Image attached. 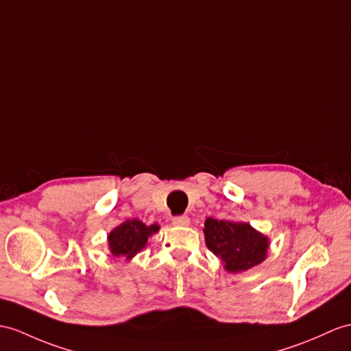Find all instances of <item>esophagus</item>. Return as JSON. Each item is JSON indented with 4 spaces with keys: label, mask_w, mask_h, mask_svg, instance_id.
I'll use <instances>...</instances> for the list:
<instances>
[{
    "label": "esophagus",
    "mask_w": 351,
    "mask_h": 351,
    "mask_svg": "<svg viewBox=\"0 0 351 351\" xmlns=\"http://www.w3.org/2000/svg\"><path fill=\"white\" fill-rule=\"evenodd\" d=\"M191 223V219L187 216H176L173 217V225L176 226H187Z\"/></svg>",
    "instance_id": "esophagus-1"
}]
</instances>
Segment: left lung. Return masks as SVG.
<instances>
[{"label": "left lung", "mask_w": 351, "mask_h": 351, "mask_svg": "<svg viewBox=\"0 0 351 351\" xmlns=\"http://www.w3.org/2000/svg\"><path fill=\"white\" fill-rule=\"evenodd\" d=\"M205 244L223 262L228 272H243L265 261L268 237L250 223L208 217L204 223Z\"/></svg>", "instance_id": "1"}]
</instances>
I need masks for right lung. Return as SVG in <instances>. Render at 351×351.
Segmentation results:
<instances>
[{
  "mask_svg": "<svg viewBox=\"0 0 351 351\" xmlns=\"http://www.w3.org/2000/svg\"><path fill=\"white\" fill-rule=\"evenodd\" d=\"M158 230L159 226L156 223L147 226L138 219L126 220L108 234V249L116 258L123 256L126 261H131L146 247L149 237L156 234Z\"/></svg>",
  "mask_w": 351,
  "mask_h": 351,
  "instance_id": "obj_1",
  "label": "right lung"
}]
</instances>
